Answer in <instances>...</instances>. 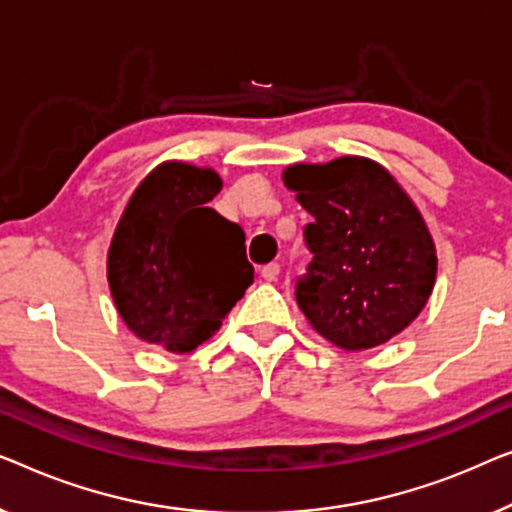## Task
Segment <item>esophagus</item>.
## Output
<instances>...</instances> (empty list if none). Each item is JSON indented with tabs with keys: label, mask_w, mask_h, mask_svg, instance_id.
Wrapping results in <instances>:
<instances>
[{
	"label": "esophagus",
	"mask_w": 512,
	"mask_h": 512,
	"mask_svg": "<svg viewBox=\"0 0 512 512\" xmlns=\"http://www.w3.org/2000/svg\"><path fill=\"white\" fill-rule=\"evenodd\" d=\"M278 276H280L278 264H266L262 269V278L266 280V283H273V280H278Z\"/></svg>",
	"instance_id": "1"
}]
</instances>
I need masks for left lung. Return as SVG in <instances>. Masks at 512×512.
<instances>
[{
  "mask_svg": "<svg viewBox=\"0 0 512 512\" xmlns=\"http://www.w3.org/2000/svg\"><path fill=\"white\" fill-rule=\"evenodd\" d=\"M287 190L313 215V253L297 301L308 325L359 352L399 336L427 306L438 257L420 208L390 171L362 155L290 164Z\"/></svg>",
  "mask_w": 512,
  "mask_h": 512,
  "instance_id": "8db88e82",
  "label": "left lung"
}]
</instances>
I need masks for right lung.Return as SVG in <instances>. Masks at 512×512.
I'll list each match as a JSON object with an SVG mask.
<instances>
[{
    "label": "right lung",
    "instance_id": "right-lung-1",
    "mask_svg": "<svg viewBox=\"0 0 512 512\" xmlns=\"http://www.w3.org/2000/svg\"><path fill=\"white\" fill-rule=\"evenodd\" d=\"M220 190L211 167L157 164L129 197L106 255L120 320L174 355L206 343L255 278L243 229L206 206Z\"/></svg>",
    "mask_w": 512,
    "mask_h": 512
}]
</instances>
